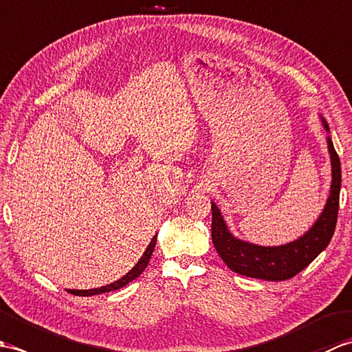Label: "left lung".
<instances>
[{
  "instance_id": "1",
  "label": "left lung",
  "mask_w": 352,
  "mask_h": 352,
  "mask_svg": "<svg viewBox=\"0 0 352 352\" xmlns=\"http://www.w3.org/2000/svg\"><path fill=\"white\" fill-rule=\"evenodd\" d=\"M324 125L328 131L325 121ZM328 149L331 154L333 166L330 197H328L324 212L315 226L295 242L267 248V246H257L239 241L231 236L219 213V208L212 203V241L216 251L231 271L251 276V278L284 281L300 274L327 248L334 234L336 222H338L342 183L340 159L330 138H328Z\"/></svg>"
}]
</instances>
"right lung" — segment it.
I'll return each mask as SVG.
<instances>
[{"mask_svg":"<svg viewBox=\"0 0 352 352\" xmlns=\"http://www.w3.org/2000/svg\"><path fill=\"white\" fill-rule=\"evenodd\" d=\"M155 241H157V236H154V237H153V241L149 242L146 251L144 252V256L140 257V260L138 261L136 266H134L129 274L124 275L122 278H119L118 281L111 283V284H107V286L100 287V289H92V290H71V294H74V295H80V296L100 295V294H106V292H111V290H118V289H121V287H124V286H125V284H129L130 281L136 280L138 276H139L142 272L145 271V267L148 266V261H149V258H151V256H153V251H154V248H155Z\"/></svg>","mask_w":352,"mask_h":352,"instance_id":"1","label":"right lung"}]
</instances>
